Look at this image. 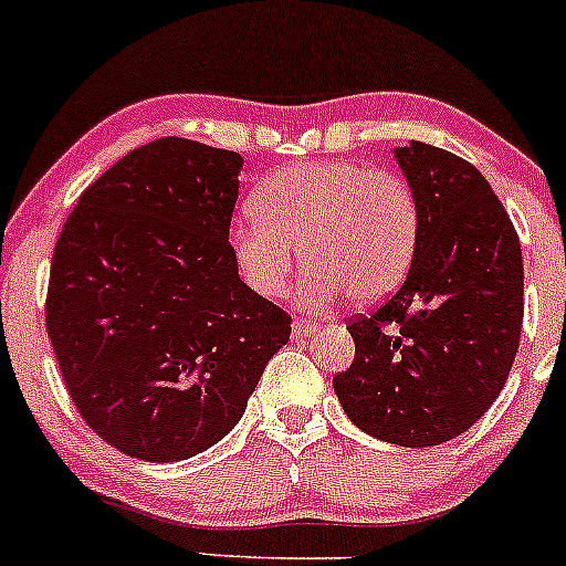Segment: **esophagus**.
Segmentation results:
<instances>
[{"mask_svg":"<svg viewBox=\"0 0 566 566\" xmlns=\"http://www.w3.org/2000/svg\"><path fill=\"white\" fill-rule=\"evenodd\" d=\"M291 332H294V337H307V334L318 332V324L310 318H294V324H291Z\"/></svg>","mask_w":566,"mask_h":566,"instance_id":"1","label":"esophagus"}]
</instances>
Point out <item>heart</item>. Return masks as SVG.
Returning <instances> with one entry per match:
<instances>
[{
	"instance_id": "b5f03b06",
	"label": "heart",
	"mask_w": 566,
	"mask_h": 566,
	"mask_svg": "<svg viewBox=\"0 0 566 566\" xmlns=\"http://www.w3.org/2000/svg\"><path fill=\"white\" fill-rule=\"evenodd\" d=\"M253 216L229 229L242 281L281 296L300 248V300L329 305L339 294L378 302L405 281L421 208L412 186L391 169L358 161H302L272 172L253 193Z\"/></svg>"
}]
</instances>
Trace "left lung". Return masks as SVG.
<instances>
[{
    "mask_svg": "<svg viewBox=\"0 0 566 566\" xmlns=\"http://www.w3.org/2000/svg\"><path fill=\"white\" fill-rule=\"evenodd\" d=\"M421 208L405 283L348 321L356 356L334 375L345 416L405 448L453 440L494 405L524 321V261L489 180L451 150H394Z\"/></svg>",
    "mask_w": 566,
    "mask_h": 566,
    "instance_id": "left-lung-1",
    "label": "left lung"
}]
</instances>
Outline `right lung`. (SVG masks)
I'll list each match as a JSON object with an SVG mask.
<instances>
[{
    "label": "right lung",
    "instance_id": "obj_1",
    "mask_svg": "<svg viewBox=\"0 0 566 566\" xmlns=\"http://www.w3.org/2000/svg\"><path fill=\"white\" fill-rule=\"evenodd\" d=\"M242 156L161 137L77 199L51 261L45 326L88 429L132 459H191L234 429L291 315L237 275Z\"/></svg>",
    "mask_w": 566,
    "mask_h": 566
}]
</instances>
